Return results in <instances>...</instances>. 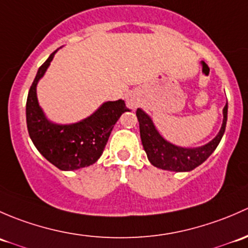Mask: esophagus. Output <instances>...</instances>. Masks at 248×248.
<instances>
[{
  "label": "esophagus",
  "mask_w": 248,
  "mask_h": 248,
  "mask_svg": "<svg viewBox=\"0 0 248 248\" xmlns=\"http://www.w3.org/2000/svg\"><path fill=\"white\" fill-rule=\"evenodd\" d=\"M127 104H129L130 107H136V101L134 100V99H130V100H127Z\"/></svg>",
  "instance_id": "esophagus-1"
}]
</instances>
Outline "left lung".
I'll return each instance as SVG.
<instances>
[{
    "mask_svg": "<svg viewBox=\"0 0 248 248\" xmlns=\"http://www.w3.org/2000/svg\"><path fill=\"white\" fill-rule=\"evenodd\" d=\"M228 105L223 108V123L217 136L205 145L198 148H183L167 142L155 129L150 117L137 108L136 116L140 123V134L143 148L147 153L148 160L153 166L173 172H188L202 165L211 154L221 141L227 124Z\"/></svg>",
    "mask_w": 248,
    "mask_h": 248,
    "instance_id": "left-lung-1",
    "label": "left lung"
}]
</instances>
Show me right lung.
<instances>
[{
    "label": "right lung",
    "mask_w": 248,
    "mask_h": 248,
    "mask_svg": "<svg viewBox=\"0 0 248 248\" xmlns=\"http://www.w3.org/2000/svg\"><path fill=\"white\" fill-rule=\"evenodd\" d=\"M57 50L38 69L26 103L27 129L38 152L62 170L88 167L103 154L114 124L127 111L123 100L107 101L78 123L61 125L50 122L37 99L38 81L44 76Z\"/></svg>",
    "instance_id": "add662e5"
}]
</instances>
